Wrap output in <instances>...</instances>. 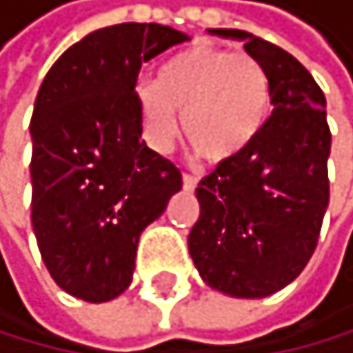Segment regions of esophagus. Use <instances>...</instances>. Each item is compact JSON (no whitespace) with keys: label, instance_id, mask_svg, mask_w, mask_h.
Listing matches in <instances>:
<instances>
[{"label":"esophagus","instance_id":"obj_1","mask_svg":"<svg viewBox=\"0 0 353 353\" xmlns=\"http://www.w3.org/2000/svg\"><path fill=\"white\" fill-rule=\"evenodd\" d=\"M199 185V179L192 176V174H183V188L185 190H194Z\"/></svg>","mask_w":353,"mask_h":353}]
</instances>
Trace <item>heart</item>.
<instances>
[{
  "mask_svg": "<svg viewBox=\"0 0 353 353\" xmlns=\"http://www.w3.org/2000/svg\"><path fill=\"white\" fill-rule=\"evenodd\" d=\"M139 108L148 141L168 150L179 134V112L192 150L210 163L243 152L270 112V79L250 52L196 43L174 54L143 83Z\"/></svg>",
  "mask_w": 353,
  "mask_h": 353,
  "instance_id": "b5f03b06",
  "label": "heart"
}]
</instances>
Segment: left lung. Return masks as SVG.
<instances>
[{"mask_svg":"<svg viewBox=\"0 0 353 353\" xmlns=\"http://www.w3.org/2000/svg\"><path fill=\"white\" fill-rule=\"evenodd\" d=\"M210 32L243 41L261 61L274 110L243 152L199 183L201 214L188 248L212 290L263 299L296 279L319 243L330 203L325 94L288 50L245 30Z\"/></svg>","mask_w":353,"mask_h":353,"instance_id":"left-lung-1","label":"left lung"}]
</instances>
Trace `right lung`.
I'll use <instances>...</instances> for the list:
<instances>
[{
  "instance_id": "right-lung-1",
  "label": "right lung",
  "mask_w": 353,
  "mask_h": 353,
  "mask_svg": "<svg viewBox=\"0 0 353 353\" xmlns=\"http://www.w3.org/2000/svg\"><path fill=\"white\" fill-rule=\"evenodd\" d=\"M188 34L117 23L85 34L52 68L30 119L32 230L52 281L88 303L132 283L141 232L181 190L179 168L141 141L139 70Z\"/></svg>"
}]
</instances>
